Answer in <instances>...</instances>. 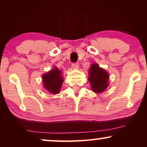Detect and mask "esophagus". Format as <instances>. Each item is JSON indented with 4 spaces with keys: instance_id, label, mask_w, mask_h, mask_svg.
Wrapping results in <instances>:
<instances>
[{
    "instance_id": "esophagus-1",
    "label": "esophagus",
    "mask_w": 147,
    "mask_h": 147,
    "mask_svg": "<svg viewBox=\"0 0 147 147\" xmlns=\"http://www.w3.org/2000/svg\"><path fill=\"white\" fill-rule=\"evenodd\" d=\"M72 68L73 69H77L79 68V63H73L72 64Z\"/></svg>"
}]
</instances>
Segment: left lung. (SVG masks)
<instances>
[{
    "instance_id": "left-lung-1",
    "label": "left lung",
    "mask_w": 147,
    "mask_h": 147,
    "mask_svg": "<svg viewBox=\"0 0 147 147\" xmlns=\"http://www.w3.org/2000/svg\"><path fill=\"white\" fill-rule=\"evenodd\" d=\"M88 80L92 90L97 93H101L109 86V75L97 63H92L89 69Z\"/></svg>"
}]
</instances>
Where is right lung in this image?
Returning a JSON list of instances; mask_svg holds the SVG:
<instances>
[{
    "label": "right lung",
    "mask_w": 147,
    "mask_h": 147,
    "mask_svg": "<svg viewBox=\"0 0 147 147\" xmlns=\"http://www.w3.org/2000/svg\"><path fill=\"white\" fill-rule=\"evenodd\" d=\"M43 86L52 94H57L60 92L63 79L61 77V71L57 67L50 70L42 76Z\"/></svg>",
    "instance_id": "obj_1"
}]
</instances>
